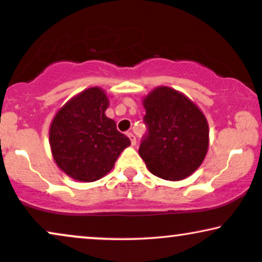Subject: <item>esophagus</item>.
<instances>
[{"label": "esophagus", "mask_w": 262, "mask_h": 262, "mask_svg": "<svg viewBox=\"0 0 262 262\" xmlns=\"http://www.w3.org/2000/svg\"><path fill=\"white\" fill-rule=\"evenodd\" d=\"M127 136H128V138H130L131 144H132V145H135V144H136V136H135L134 134H131V132H128Z\"/></svg>", "instance_id": "1"}]
</instances>
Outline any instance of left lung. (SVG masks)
I'll return each mask as SVG.
<instances>
[{
	"label": "left lung",
	"instance_id": "1",
	"mask_svg": "<svg viewBox=\"0 0 262 262\" xmlns=\"http://www.w3.org/2000/svg\"><path fill=\"white\" fill-rule=\"evenodd\" d=\"M147 132L138 152L149 171L181 181L202 164L208 149V125L188 97L167 86L156 88L143 101Z\"/></svg>",
	"mask_w": 262,
	"mask_h": 262
}]
</instances>
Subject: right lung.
Here are the masks:
<instances>
[{
    "label": "right lung",
    "mask_w": 262,
    "mask_h": 262,
    "mask_svg": "<svg viewBox=\"0 0 262 262\" xmlns=\"http://www.w3.org/2000/svg\"><path fill=\"white\" fill-rule=\"evenodd\" d=\"M108 98L90 88L67 102L54 118L49 139L54 160L62 171L81 182H95L113 168L131 144L104 112Z\"/></svg>",
    "instance_id": "obj_1"
}]
</instances>
